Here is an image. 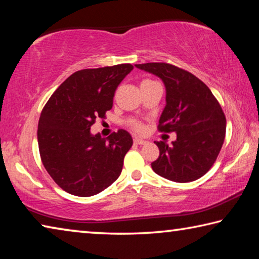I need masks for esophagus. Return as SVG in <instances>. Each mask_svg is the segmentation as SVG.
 <instances>
[{
    "instance_id": "1",
    "label": "esophagus",
    "mask_w": 259,
    "mask_h": 259,
    "mask_svg": "<svg viewBox=\"0 0 259 259\" xmlns=\"http://www.w3.org/2000/svg\"><path fill=\"white\" fill-rule=\"evenodd\" d=\"M134 143L136 144V145H145L147 142H146V140L140 139V138H135L134 139Z\"/></svg>"
}]
</instances>
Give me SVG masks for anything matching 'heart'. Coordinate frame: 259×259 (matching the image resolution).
<instances>
[{"instance_id":"b5f03b06","label":"heart","mask_w":259,"mask_h":259,"mask_svg":"<svg viewBox=\"0 0 259 259\" xmlns=\"http://www.w3.org/2000/svg\"><path fill=\"white\" fill-rule=\"evenodd\" d=\"M133 128L135 130H137V131H142L143 130V125H142V123H139V122H134Z\"/></svg>"}]
</instances>
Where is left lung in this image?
<instances>
[{
    "mask_svg": "<svg viewBox=\"0 0 259 259\" xmlns=\"http://www.w3.org/2000/svg\"><path fill=\"white\" fill-rule=\"evenodd\" d=\"M135 66L163 81L166 104L157 128L177 134L170 146L155 142L160 155L152 169L172 182L196 181L209 171L224 143L226 117L221 105L209 88L185 69L166 63Z\"/></svg>",
    "mask_w": 259,
    "mask_h": 259,
    "instance_id": "8db88e82",
    "label": "left lung"
}]
</instances>
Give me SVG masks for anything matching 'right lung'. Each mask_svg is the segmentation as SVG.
Masks as SVG:
<instances>
[{
  "mask_svg": "<svg viewBox=\"0 0 259 259\" xmlns=\"http://www.w3.org/2000/svg\"><path fill=\"white\" fill-rule=\"evenodd\" d=\"M130 64L77 71L59 85L43 107L37 128L42 163L69 194H98L119 178L133 138L123 129L107 140L91 135L96 119L113 106L117 85L133 71Z\"/></svg>",
  "mask_w": 259,
  "mask_h": 259,
  "instance_id": "obj_1",
  "label": "right lung"
}]
</instances>
